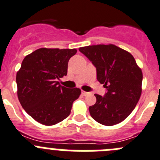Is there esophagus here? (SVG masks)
Returning a JSON list of instances; mask_svg holds the SVG:
<instances>
[{
    "label": "esophagus",
    "mask_w": 160,
    "mask_h": 160,
    "mask_svg": "<svg viewBox=\"0 0 160 160\" xmlns=\"http://www.w3.org/2000/svg\"><path fill=\"white\" fill-rule=\"evenodd\" d=\"M81 94H82V95H83V96H86V95H88V92H84V91H82V92H81Z\"/></svg>",
    "instance_id": "34e87169"
}]
</instances>
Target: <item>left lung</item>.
<instances>
[{"instance_id":"8db88e82","label":"left lung","mask_w":160,"mask_h":160,"mask_svg":"<svg viewBox=\"0 0 160 160\" xmlns=\"http://www.w3.org/2000/svg\"><path fill=\"white\" fill-rule=\"evenodd\" d=\"M96 68L97 80L104 84V96L97 95L89 107L94 120L114 125L132 113L141 95L143 74L131 53L114 45H96L79 48Z\"/></svg>"}]
</instances>
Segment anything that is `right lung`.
Returning <instances> with one entry per match:
<instances>
[{
	"instance_id": "1",
	"label": "right lung",
	"mask_w": 160,
	"mask_h": 160,
	"mask_svg": "<svg viewBox=\"0 0 160 160\" xmlns=\"http://www.w3.org/2000/svg\"><path fill=\"white\" fill-rule=\"evenodd\" d=\"M76 49L40 48L24 58L16 74L17 95L25 111L39 123L53 125L70 114L80 89L67 88L57 81L67 75Z\"/></svg>"
}]
</instances>
